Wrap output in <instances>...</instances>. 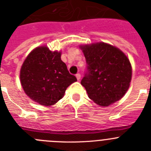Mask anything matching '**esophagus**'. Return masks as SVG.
Masks as SVG:
<instances>
[{
    "mask_svg": "<svg viewBox=\"0 0 151 151\" xmlns=\"http://www.w3.org/2000/svg\"><path fill=\"white\" fill-rule=\"evenodd\" d=\"M76 77H77V81H80V80H81V74H76Z\"/></svg>",
    "mask_w": 151,
    "mask_h": 151,
    "instance_id": "obj_1",
    "label": "esophagus"
}]
</instances>
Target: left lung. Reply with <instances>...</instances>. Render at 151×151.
I'll use <instances>...</instances> for the list:
<instances>
[{
    "label": "left lung",
    "mask_w": 151,
    "mask_h": 151,
    "mask_svg": "<svg viewBox=\"0 0 151 151\" xmlns=\"http://www.w3.org/2000/svg\"><path fill=\"white\" fill-rule=\"evenodd\" d=\"M88 65V74L81 81L88 96L98 105L108 107L128 91L132 75L127 55L104 42L80 45Z\"/></svg>",
    "instance_id": "1"
}]
</instances>
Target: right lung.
Masks as SVG:
<instances>
[{
    "instance_id": "add662e5",
    "label": "right lung",
    "mask_w": 151,
    "mask_h": 151,
    "mask_svg": "<svg viewBox=\"0 0 151 151\" xmlns=\"http://www.w3.org/2000/svg\"><path fill=\"white\" fill-rule=\"evenodd\" d=\"M61 51L40 46L31 51L20 69V83L25 94L43 106L55 104L77 81L61 59Z\"/></svg>"
}]
</instances>
